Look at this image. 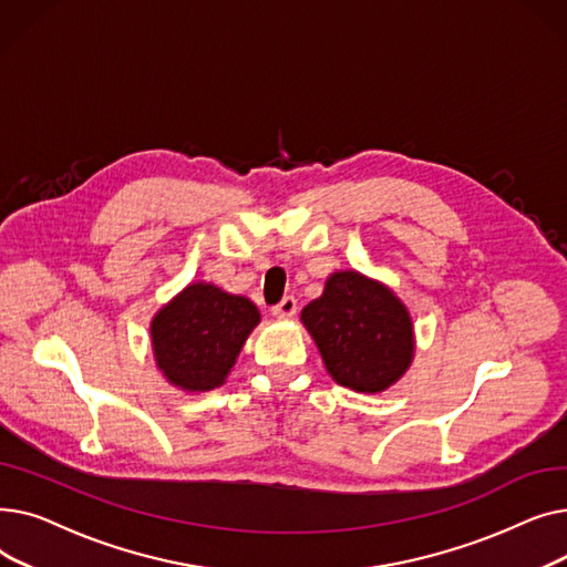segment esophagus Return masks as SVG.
Masks as SVG:
<instances>
[{"instance_id":"34e87169","label":"esophagus","mask_w":567,"mask_h":567,"mask_svg":"<svg viewBox=\"0 0 567 567\" xmlns=\"http://www.w3.org/2000/svg\"><path fill=\"white\" fill-rule=\"evenodd\" d=\"M296 308H299V306H296L293 296H285V299H282L278 306H274L271 312H274L278 319H289V317L296 315Z\"/></svg>"}]
</instances>
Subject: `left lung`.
Segmentation results:
<instances>
[{"mask_svg": "<svg viewBox=\"0 0 567 567\" xmlns=\"http://www.w3.org/2000/svg\"><path fill=\"white\" fill-rule=\"evenodd\" d=\"M329 374L359 393H381L413 361V323L406 306L359 271H336L323 293L301 310Z\"/></svg>", "mask_w": 567, "mask_h": 567, "instance_id": "1", "label": "left lung"}]
</instances>
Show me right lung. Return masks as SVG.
I'll list each match as a JSON object with an SVG mask.
<instances>
[{"mask_svg":"<svg viewBox=\"0 0 567 567\" xmlns=\"http://www.w3.org/2000/svg\"><path fill=\"white\" fill-rule=\"evenodd\" d=\"M257 323L259 310L246 296L193 282L152 319L156 365L176 389L214 391L225 383Z\"/></svg>","mask_w":567,"mask_h":567,"instance_id":"right-lung-1","label":"right lung"}]
</instances>
